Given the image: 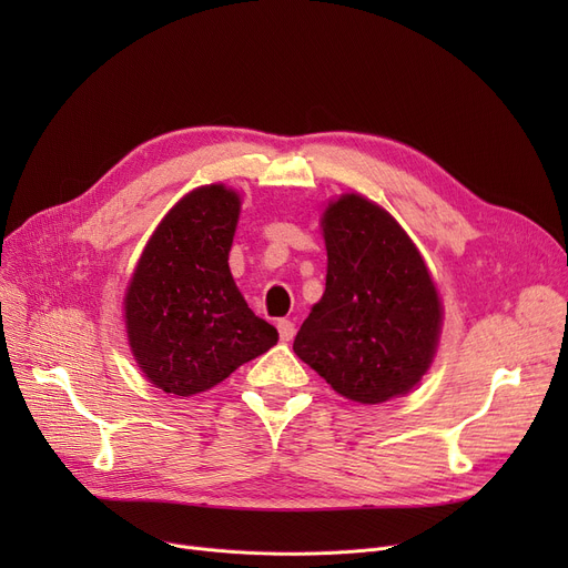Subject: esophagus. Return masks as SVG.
Here are the masks:
<instances>
[{"label":"esophagus","mask_w":568,"mask_h":568,"mask_svg":"<svg viewBox=\"0 0 568 568\" xmlns=\"http://www.w3.org/2000/svg\"><path fill=\"white\" fill-rule=\"evenodd\" d=\"M278 334H281V341H292L294 334H296V326L292 320H278Z\"/></svg>","instance_id":"obj_1"}]
</instances>
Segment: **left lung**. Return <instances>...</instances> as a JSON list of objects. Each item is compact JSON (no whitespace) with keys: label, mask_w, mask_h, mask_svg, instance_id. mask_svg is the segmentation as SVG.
Returning <instances> with one entry per match:
<instances>
[{"label":"left lung","mask_w":568,"mask_h":568,"mask_svg":"<svg viewBox=\"0 0 568 568\" xmlns=\"http://www.w3.org/2000/svg\"><path fill=\"white\" fill-rule=\"evenodd\" d=\"M326 287L294 352L341 396L375 405L407 394L428 371L442 306L405 230L362 195H343L322 219Z\"/></svg>","instance_id":"8db88e82"}]
</instances>
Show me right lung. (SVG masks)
<instances>
[{
	"label": "right lung",
	"instance_id": "add662e5",
	"mask_svg": "<svg viewBox=\"0 0 568 568\" xmlns=\"http://www.w3.org/2000/svg\"><path fill=\"white\" fill-rule=\"evenodd\" d=\"M239 195L221 184L179 200L149 239L124 308L138 366L159 389L193 396L278 343L236 290L227 255Z\"/></svg>",
	"mask_w": 568,
	"mask_h": 568
}]
</instances>
